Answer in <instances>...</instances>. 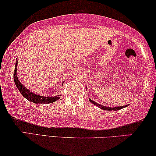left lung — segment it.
Instances as JSON below:
<instances>
[{
    "label": "left lung",
    "mask_w": 156,
    "mask_h": 156,
    "mask_svg": "<svg viewBox=\"0 0 156 156\" xmlns=\"http://www.w3.org/2000/svg\"><path fill=\"white\" fill-rule=\"evenodd\" d=\"M86 89H87V87H86ZM89 101H90V102H91V103L94 104V105H96L97 106H98V107H99L100 108H101V109H103V110H106V111H112V110H114V111H117V110H120V109H121V108H125V107H126V106H129V105H126V106H117V107H114V108H112V107H108V106H103V105H101V104L97 103V102H95L94 101H93L92 99H91L90 98H89Z\"/></svg>",
    "instance_id": "obj_1"
}]
</instances>
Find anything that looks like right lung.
<instances>
[{
    "mask_svg": "<svg viewBox=\"0 0 156 156\" xmlns=\"http://www.w3.org/2000/svg\"><path fill=\"white\" fill-rule=\"evenodd\" d=\"M17 69H18V59L16 61V67H15L14 74H13V80L16 84L17 88L20 91L23 97L25 99L28 100L30 102L35 104H50L57 101L59 99V95L52 96V97H43V96L38 95L37 94L34 93L33 91L29 90L26 88L20 81H19L18 76H17Z\"/></svg>",
    "mask_w": 156,
    "mask_h": 156,
    "instance_id": "add662e5",
    "label": "right lung"
}]
</instances>
